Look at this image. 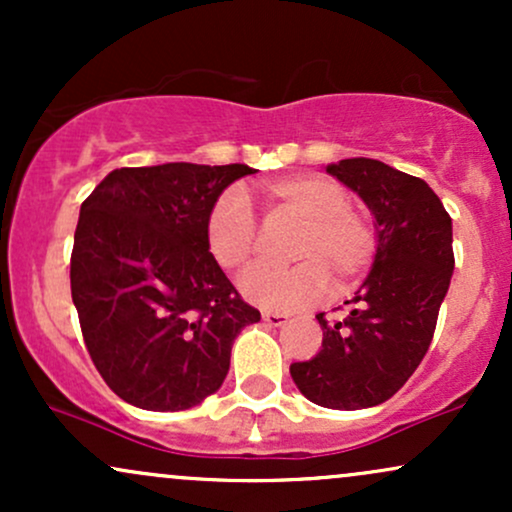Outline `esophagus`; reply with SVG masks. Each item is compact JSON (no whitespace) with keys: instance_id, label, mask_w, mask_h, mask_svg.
Listing matches in <instances>:
<instances>
[{"instance_id":"esophagus-1","label":"esophagus","mask_w":512,"mask_h":512,"mask_svg":"<svg viewBox=\"0 0 512 512\" xmlns=\"http://www.w3.org/2000/svg\"><path fill=\"white\" fill-rule=\"evenodd\" d=\"M262 320L267 322V325H272V327H281V325H286V322H289V315H284V313H262Z\"/></svg>"}]
</instances>
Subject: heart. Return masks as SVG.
Returning <instances> with one entry per match:
<instances>
[{
	"label": "heart",
	"instance_id": "heart-1",
	"mask_svg": "<svg viewBox=\"0 0 512 512\" xmlns=\"http://www.w3.org/2000/svg\"><path fill=\"white\" fill-rule=\"evenodd\" d=\"M269 207L303 221L291 245L293 267H260L240 281V291L264 310H296L337 286L356 281L373 262L378 233L363 211L351 207L349 192L325 175L298 173L262 187ZM207 248L226 272L248 269L257 252V223L248 197L231 187L207 214Z\"/></svg>",
	"mask_w": 512,
	"mask_h": 512
}]
</instances>
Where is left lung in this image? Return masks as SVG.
<instances>
[{
  "label": "left lung",
  "instance_id": "obj_1",
  "mask_svg": "<svg viewBox=\"0 0 512 512\" xmlns=\"http://www.w3.org/2000/svg\"><path fill=\"white\" fill-rule=\"evenodd\" d=\"M327 173L366 202L378 250L346 320L315 315L322 349L291 363V378L320 407L368 409L395 395L431 346L455 269L452 219L424 180L375 158H344Z\"/></svg>",
  "mask_w": 512,
  "mask_h": 512
}]
</instances>
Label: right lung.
<instances>
[{
  "instance_id": "add662e5",
  "label": "right lung",
  "mask_w": 512,
  "mask_h": 512,
  "mask_svg": "<svg viewBox=\"0 0 512 512\" xmlns=\"http://www.w3.org/2000/svg\"><path fill=\"white\" fill-rule=\"evenodd\" d=\"M245 163L117 168L79 211L72 301L93 366L149 411L214 395L240 330L260 322L207 248V214Z\"/></svg>"
}]
</instances>
